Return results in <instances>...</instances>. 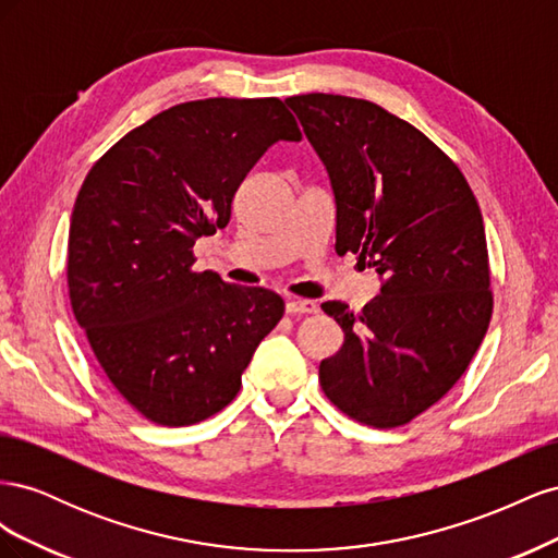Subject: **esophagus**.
Masks as SVG:
<instances>
[{"label": "esophagus", "mask_w": 558, "mask_h": 558, "mask_svg": "<svg viewBox=\"0 0 558 558\" xmlns=\"http://www.w3.org/2000/svg\"><path fill=\"white\" fill-rule=\"evenodd\" d=\"M318 310V305L314 300H289L286 302V312L291 316H302V314H314Z\"/></svg>", "instance_id": "esophagus-1"}]
</instances>
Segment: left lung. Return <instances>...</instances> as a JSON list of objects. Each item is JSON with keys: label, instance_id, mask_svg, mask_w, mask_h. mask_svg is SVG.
I'll use <instances>...</instances> for the list:
<instances>
[{"label": "left lung", "instance_id": "left-lung-1", "mask_svg": "<svg viewBox=\"0 0 558 558\" xmlns=\"http://www.w3.org/2000/svg\"><path fill=\"white\" fill-rule=\"evenodd\" d=\"M330 174L335 251L384 279L361 312L328 300L344 344L320 361L328 400L359 424L398 428L449 393L494 312L482 211L440 146L367 99H286Z\"/></svg>", "mask_w": 558, "mask_h": 558}]
</instances>
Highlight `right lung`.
<instances>
[{
    "label": "right lung",
    "mask_w": 558,
    "mask_h": 558,
    "mask_svg": "<svg viewBox=\"0 0 558 558\" xmlns=\"http://www.w3.org/2000/svg\"><path fill=\"white\" fill-rule=\"evenodd\" d=\"M279 140H302L279 97L183 102L118 140L76 195L72 312L116 391L158 426L230 404L283 316L275 291L193 269L195 242L228 226L240 183Z\"/></svg>",
    "instance_id": "add662e5"
}]
</instances>
